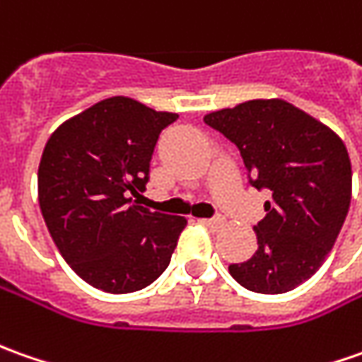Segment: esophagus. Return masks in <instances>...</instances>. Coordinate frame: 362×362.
<instances>
[{"instance_id": "esophagus-1", "label": "esophagus", "mask_w": 362, "mask_h": 362, "mask_svg": "<svg viewBox=\"0 0 362 362\" xmlns=\"http://www.w3.org/2000/svg\"><path fill=\"white\" fill-rule=\"evenodd\" d=\"M202 222H204L206 226H210V228H220V226L224 224V218L216 216V218H204Z\"/></svg>"}]
</instances>
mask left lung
Masks as SVG:
<instances>
[{
  "instance_id": "8db88e82",
  "label": "left lung",
  "mask_w": 362,
  "mask_h": 362,
  "mask_svg": "<svg viewBox=\"0 0 362 362\" xmlns=\"http://www.w3.org/2000/svg\"><path fill=\"white\" fill-rule=\"evenodd\" d=\"M204 122L236 144L250 184L272 194L255 226L258 248L228 267L232 279L252 293L293 291L322 267L343 228L353 190L346 146L284 100H250Z\"/></svg>"
}]
</instances>
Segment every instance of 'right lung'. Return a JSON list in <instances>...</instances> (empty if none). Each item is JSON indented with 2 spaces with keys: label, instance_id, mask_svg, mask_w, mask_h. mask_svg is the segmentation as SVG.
<instances>
[{
  "label": "right lung",
  "instance_id": "obj_1",
  "mask_svg": "<svg viewBox=\"0 0 362 362\" xmlns=\"http://www.w3.org/2000/svg\"><path fill=\"white\" fill-rule=\"evenodd\" d=\"M176 118L114 95L66 119L45 144L42 216L59 255L94 288L134 293L170 264L186 218L150 212L132 196L146 190L158 136Z\"/></svg>",
  "mask_w": 362,
  "mask_h": 362
}]
</instances>
